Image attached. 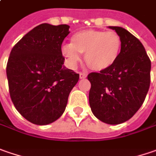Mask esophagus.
Wrapping results in <instances>:
<instances>
[{"label":"esophagus","mask_w":156,"mask_h":156,"mask_svg":"<svg viewBox=\"0 0 156 156\" xmlns=\"http://www.w3.org/2000/svg\"><path fill=\"white\" fill-rule=\"evenodd\" d=\"M79 78H86V75H85V73H82V72H80V73H79Z\"/></svg>","instance_id":"esophagus-1"}]
</instances>
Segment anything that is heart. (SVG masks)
<instances>
[{
    "instance_id": "1",
    "label": "heart",
    "mask_w": 156,
    "mask_h": 156,
    "mask_svg": "<svg viewBox=\"0 0 156 156\" xmlns=\"http://www.w3.org/2000/svg\"><path fill=\"white\" fill-rule=\"evenodd\" d=\"M121 49V39L113 31L88 30L75 33L71 44L62 46V53L71 67H75L85 53L86 64L95 71L111 67L118 59Z\"/></svg>"
}]
</instances>
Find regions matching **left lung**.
<instances>
[{"mask_svg":"<svg viewBox=\"0 0 156 156\" xmlns=\"http://www.w3.org/2000/svg\"><path fill=\"white\" fill-rule=\"evenodd\" d=\"M121 39V49L113 65L91 72L89 103L99 120L110 125L131 119L145 100L150 85L151 61L138 38L121 27L110 26Z\"/></svg>","mask_w":156,"mask_h":156,"instance_id":"left-lung-1","label":"left lung"}]
</instances>
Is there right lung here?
<instances>
[{
    "label": "right lung",
    "mask_w": 156,
    "mask_h": 156,
    "mask_svg": "<svg viewBox=\"0 0 156 156\" xmlns=\"http://www.w3.org/2000/svg\"><path fill=\"white\" fill-rule=\"evenodd\" d=\"M69 29L66 24H40L10 52L6 69L10 98L33 124L48 125L60 118L79 79V74L63 65L61 46Z\"/></svg>",
    "instance_id": "right-lung-1"
}]
</instances>
